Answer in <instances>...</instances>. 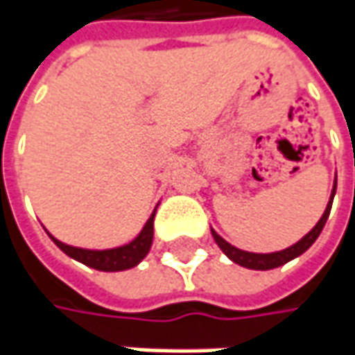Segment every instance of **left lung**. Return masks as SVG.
<instances>
[{"instance_id":"8db88e82","label":"left lung","mask_w":355,"mask_h":355,"mask_svg":"<svg viewBox=\"0 0 355 355\" xmlns=\"http://www.w3.org/2000/svg\"><path fill=\"white\" fill-rule=\"evenodd\" d=\"M336 196V182L334 187H332V196H330V201L324 209V215L320 217V221L316 225L312 227V231L306 233L304 237L300 239L298 243H294L293 247L284 249V251H277V252H249V251H241L237 247H233L231 243H227L225 239L221 235H217L215 231L211 229V235L215 239V243L219 245V249L225 252L227 257L237 263V265L245 266V268H252V270H270V268H277V266H282L284 263L293 261L296 257H300L302 252L308 251L312 247V243L318 239V235L322 233V229L326 225L328 221V215H330V209H332V201H334Z\"/></svg>"}]
</instances>
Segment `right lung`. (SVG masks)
I'll list each match as a JSON object with an SVG mask.
<instances>
[{
  "instance_id": "right-lung-1",
  "label": "right lung",
  "mask_w": 355,
  "mask_h": 355,
  "mask_svg": "<svg viewBox=\"0 0 355 355\" xmlns=\"http://www.w3.org/2000/svg\"><path fill=\"white\" fill-rule=\"evenodd\" d=\"M154 217H156V209L150 215V219L146 221L142 227L140 235L130 241L128 245H122L116 249H104V251H92V249H80V247H71L64 245L59 239L53 235V243L61 249L64 254H69L71 259H75L83 265L96 268V270H104V272H116V270H128L132 266H136L144 257L150 252L152 247V239H154Z\"/></svg>"
}]
</instances>
